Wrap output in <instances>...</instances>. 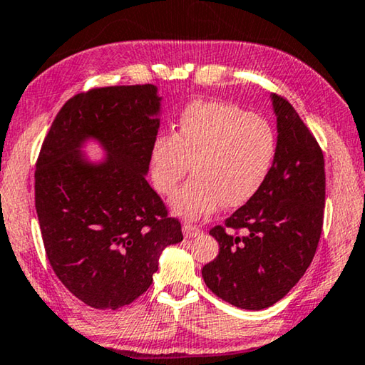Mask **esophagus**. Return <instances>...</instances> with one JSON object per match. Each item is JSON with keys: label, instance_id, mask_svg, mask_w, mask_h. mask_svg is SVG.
I'll use <instances>...</instances> for the list:
<instances>
[{"label": "esophagus", "instance_id": "34e87169", "mask_svg": "<svg viewBox=\"0 0 365 365\" xmlns=\"http://www.w3.org/2000/svg\"><path fill=\"white\" fill-rule=\"evenodd\" d=\"M182 233H184V238H194V237H199L202 230L199 227L192 225V223H184Z\"/></svg>", "mask_w": 365, "mask_h": 365}]
</instances>
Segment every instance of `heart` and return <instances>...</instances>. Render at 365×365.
<instances>
[{
  "instance_id": "1",
  "label": "heart",
  "mask_w": 365,
  "mask_h": 365,
  "mask_svg": "<svg viewBox=\"0 0 365 365\" xmlns=\"http://www.w3.org/2000/svg\"><path fill=\"white\" fill-rule=\"evenodd\" d=\"M277 156L274 127L259 115L220 101H195L182 110L176 135L161 133L151 143L150 176L173 212L187 220L212 214L222 204L240 207L264 186Z\"/></svg>"
}]
</instances>
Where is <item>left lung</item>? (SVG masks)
<instances>
[{
	"instance_id": "8db88e82",
	"label": "left lung",
	"mask_w": 365,
	"mask_h": 365,
	"mask_svg": "<svg viewBox=\"0 0 365 365\" xmlns=\"http://www.w3.org/2000/svg\"><path fill=\"white\" fill-rule=\"evenodd\" d=\"M277 156L253 199L210 235L218 256L202 277L222 300L245 310L276 304L299 282L315 256L323 225L324 160L315 137L284 98L271 94ZM243 227L237 235L232 229Z\"/></svg>"
}]
</instances>
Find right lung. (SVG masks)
Returning <instances> with one entry per match:
<instances>
[{"label":"right lung","mask_w":365,"mask_h":365,"mask_svg":"<svg viewBox=\"0 0 365 365\" xmlns=\"http://www.w3.org/2000/svg\"><path fill=\"white\" fill-rule=\"evenodd\" d=\"M163 98L155 85L109 86L71 98L36 166V210L53 272L99 310L138 299L166 246L182 240L147 181ZM98 144L103 159L86 155Z\"/></svg>","instance_id":"add662e5"}]
</instances>
